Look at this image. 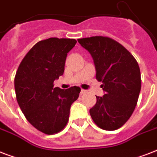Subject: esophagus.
I'll return each mask as SVG.
<instances>
[{"label":"esophagus","instance_id":"obj_1","mask_svg":"<svg viewBox=\"0 0 157 157\" xmlns=\"http://www.w3.org/2000/svg\"><path fill=\"white\" fill-rule=\"evenodd\" d=\"M88 92V90H81V94H86Z\"/></svg>","mask_w":157,"mask_h":157}]
</instances>
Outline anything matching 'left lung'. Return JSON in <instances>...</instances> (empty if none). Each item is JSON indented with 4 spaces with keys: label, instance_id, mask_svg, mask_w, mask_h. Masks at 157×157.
Returning <instances> with one entry per match:
<instances>
[{
    "label": "left lung",
    "instance_id": "left-lung-1",
    "mask_svg": "<svg viewBox=\"0 0 157 157\" xmlns=\"http://www.w3.org/2000/svg\"><path fill=\"white\" fill-rule=\"evenodd\" d=\"M77 40L93 57L96 79L103 82L105 92L103 97L96 96L90 114L101 129H119L131 117L139 99L141 73L138 62L112 38L96 36Z\"/></svg>",
    "mask_w": 157,
    "mask_h": 157
}]
</instances>
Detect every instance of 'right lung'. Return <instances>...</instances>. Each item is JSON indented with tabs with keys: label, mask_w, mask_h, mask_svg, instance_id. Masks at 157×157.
Instances as JSON below:
<instances>
[{
	"label": "right lung",
	"mask_w": 157,
	"mask_h": 157,
	"mask_svg": "<svg viewBox=\"0 0 157 157\" xmlns=\"http://www.w3.org/2000/svg\"><path fill=\"white\" fill-rule=\"evenodd\" d=\"M76 40L51 37L37 42L23 58L14 77L16 99L26 119L39 131L54 134L64 129L70 107L81 88H54L63 74L67 53Z\"/></svg>",
	"instance_id": "right-lung-1"
}]
</instances>
